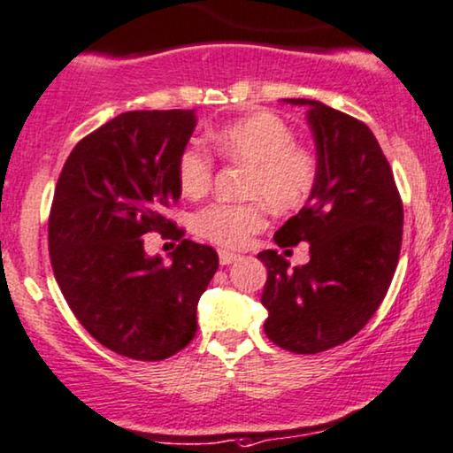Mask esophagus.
Here are the masks:
<instances>
[{
	"label": "esophagus",
	"instance_id": "34e87169",
	"mask_svg": "<svg viewBox=\"0 0 453 453\" xmlns=\"http://www.w3.org/2000/svg\"><path fill=\"white\" fill-rule=\"evenodd\" d=\"M240 255L236 253H230V250H219V263L221 265H230V263L238 261Z\"/></svg>",
	"mask_w": 453,
	"mask_h": 453
}]
</instances>
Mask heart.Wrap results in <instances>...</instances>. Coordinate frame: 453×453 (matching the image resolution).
Masks as SVG:
<instances>
[{
	"label": "heart",
	"instance_id": "1",
	"mask_svg": "<svg viewBox=\"0 0 453 453\" xmlns=\"http://www.w3.org/2000/svg\"><path fill=\"white\" fill-rule=\"evenodd\" d=\"M215 146L232 163L250 167L244 194L250 203H213L194 217L203 238L219 246L238 249L265 227V200L280 213L299 211L318 186V158L296 146L295 131L272 112H255L238 119L215 134ZM215 160L207 150L188 146L177 160V181L186 196H200L211 188Z\"/></svg>",
	"mask_w": 453,
	"mask_h": 453
}]
</instances>
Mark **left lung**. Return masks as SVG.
Wrapping results in <instances>:
<instances>
[{"instance_id":"left-lung-1","label":"left lung","mask_w":453,"mask_h":453,"mask_svg":"<svg viewBox=\"0 0 453 453\" xmlns=\"http://www.w3.org/2000/svg\"><path fill=\"white\" fill-rule=\"evenodd\" d=\"M286 102L309 106L319 175L273 240L280 249L309 242L311 259L288 269L278 250H261L263 328L286 351L311 355L353 339L380 307L402 250L403 203L368 125L316 100Z\"/></svg>"}]
</instances>
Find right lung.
I'll return each mask as SVG.
<instances>
[{
	"label": "right lung",
	"instance_id": "obj_1",
	"mask_svg": "<svg viewBox=\"0 0 453 453\" xmlns=\"http://www.w3.org/2000/svg\"><path fill=\"white\" fill-rule=\"evenodd\" d=\"M194 111H134L85 135L60 171L48 219L51 269L96 341L140 362H160L196 334V305L219 259L165 217L180 200L177 160ZM180 242L172 263L148 257L143 236Z\"/></svg>",
	"mask_w": 453,
	"mask_h": 453
}]
</instances>
